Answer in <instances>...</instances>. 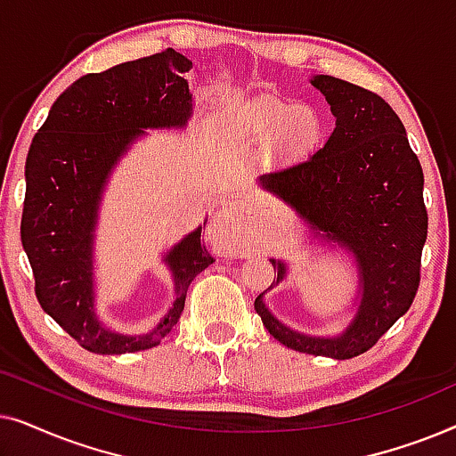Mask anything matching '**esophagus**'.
Here are the masks:
<instances>
[{
    "label": "esophagus",
    "mask_w": 456,
    "mask_h": 456,
    "mask_svg": "<svg viewBox=\"0 0 456 456\" xmlns=\"http://www.w3.org/2000/svg\"><path fill=\"white\" fill-rule=\"evenodd\" d=\"M247 217H245V208L239 201H224L220 208H217L216 216L211 217V226L220 228L228 236H236L245 228Z\"/></svg>",
    "instance_id": "1"
}]
</instances>
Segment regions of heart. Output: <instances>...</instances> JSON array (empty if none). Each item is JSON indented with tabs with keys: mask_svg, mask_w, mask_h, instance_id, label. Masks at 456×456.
I'll return each mask as SVG.
<instances>
[{
	"mask_svg": "<svg viewBox=\"0 0 456 456\" xmlns=\"http://www.w3.org/2000/svg\"><path fill=\"white\" fill-rule=\"evenodd\" d=\"M259 134H278L280 151L289 158L309 153L323 136V118L314 105L265 103L253 118Z\"/></svg>",
	"mask_w": 456,
	"mask_h": 456,
	"instance_id": "obj_1",
	"label": "heart"
}]
</instances>
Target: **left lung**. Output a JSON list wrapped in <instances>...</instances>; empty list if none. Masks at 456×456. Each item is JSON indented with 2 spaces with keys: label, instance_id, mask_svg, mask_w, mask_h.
I'll return each instance as SVG.
<instances>
[{
  "label": "left lung",
  "instance_id": "left-lung-1",
  "mask_svg": "<svg viewBox=\"0 0 456 456\" xmlns=\"http://www.w3.org/2000/svg\"><path fill=\"white\" fill-rule=\"evenodd\" d=\"M311 85L330 103L334 133L305 161L261 174L257 186L301 217L315 247L353 259V317L332 336L298 332L267 307L272 286L255 298V311L267 332L292 351L351 359L370 351L415 298L428 236L423 172L401 118L382 97L328 74L311 77ZM270 261L278 286L290 265Z\"/></svg>",
  "mask_w": 456,
  "mask_h": 456
}]
</instances>
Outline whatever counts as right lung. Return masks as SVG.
Returning a JSON list of instances; mask_svg holds the SVG:
<instances>
[{"label":"right lung","mask_w":456,"mask_h":456,"mask_svg":"<svg viewBox=\"0 0 456 456\" xmlns=\"http://www.w3.org/2000/svg\"><path fill=\"white\" fill-rule=\"evenodd\" d=\"M191 68L186 55L166 49L85 74L55 99L30 142L20 239L37 298L91 353L124 354L158 346L180 320L192 278L214 264L197 226L161 253V264L172 273L174 301L159 322L147 332L124 334L97 315L95 239L105 189L147 130L186 128L195 105L184 78Z\"/></svg>","instance_id":"1"}]
</instances>
